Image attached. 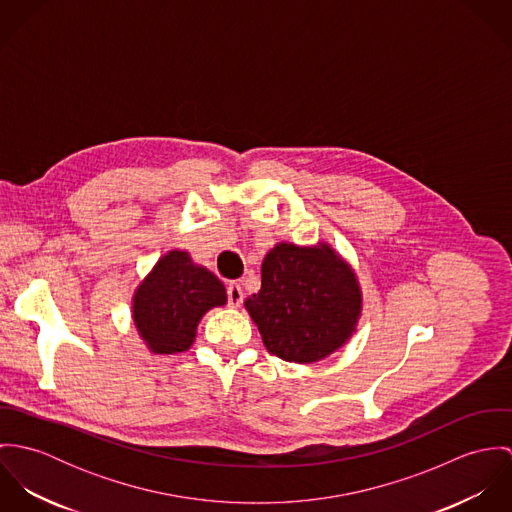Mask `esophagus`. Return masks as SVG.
<instances>
[{
    "label": "esophagus",
    "instance_id": "obj_1",
    "mask_svg": "<svg viewBox=\"0 0 512 512\" xmlns=\"http://www.w3.org/2000/svg\"><path fill=\"white\" fill-rule=\"evenodd\" d=\"M226 292H228V305H230V307H238V305L242 303L244 292H242L240 284H234V282H232Z\"/></svg>",
    "mask_w": 512,
    "mask_h": 512
}]
</instances>
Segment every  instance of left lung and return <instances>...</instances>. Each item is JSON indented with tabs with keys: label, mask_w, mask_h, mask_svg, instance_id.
Here are the masks:
<instances>
[{
	"label": "left lung",
	"mask_w": 512,
	"mask_h": 512,
	"mask_svg": "<svg viewBox=\"0 0 512 512\" xmlns=\"http://www.w3.org/2000/svg\"><path fill=\"white\" fill-rule=\"evenodd\" d=\"M268 353L299 365L327 359L357 333L363 290L327 242H278L262 262V288L244 301Z\"/></svg>",
	"instance_id": "8db88e82"
}]
</instances>
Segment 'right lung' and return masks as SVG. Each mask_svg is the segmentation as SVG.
Listing matches in <instances>:
<instances>
[{
	"label": "right lung",
	"instance_id": "right-lung-1",
	"mask_svg": "<svg viewBox=\"0 0 512 512\" xmlns=\"http://www.w3.org/2000/svg\"><path fill=\"white\" fill-rule=\"evenodd\" d=\"M226 305L219 278L195 264L187 250L163 254L132 297V319L140 339L155 355L191 349L207 311Z\"/></svg>",
	"mask_w": 512,
	"mask_h": 512
}]
</instances>
